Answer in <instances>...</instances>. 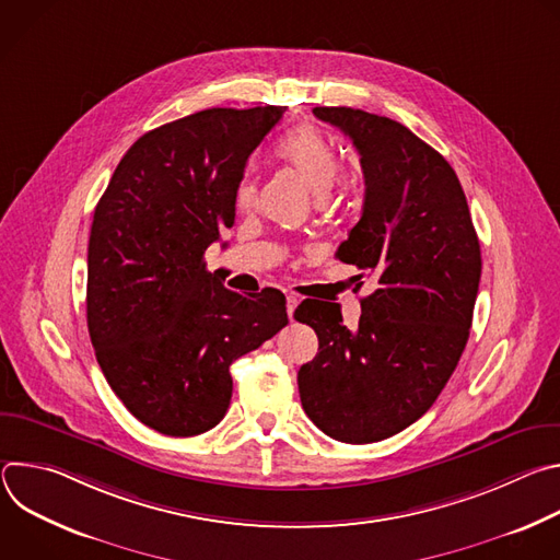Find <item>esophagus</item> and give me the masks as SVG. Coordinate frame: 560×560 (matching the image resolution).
Segmentation results:
<instances>
[{
  "label": "esophagus",
  "mask_w": 560,
  "mask_h": 560,
  "mask_svg": "<svg viewBox=\"0 0 560 560\" xmlns=\"http://www.w3.org/2000/svg\"><path fill=\"white\" fill-rule=\"evenodd\" d=\"M296 305H299V299L292 296V294H288V296H285V310H288L290 322H292V314H294V307H296Z\"/></svg>",
  "instance_id": "obj_1"
}]
</instances>
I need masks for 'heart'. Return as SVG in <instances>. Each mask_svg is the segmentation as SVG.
I'll return each instance as SVG.
<instances>
[{"label": "heart", "mask_w": 560, "mask_h": 560, "mask_svg": "<svg viewBox=\"0 0 560 560\" xmlns=\"http://www.w3.org/2000/svg\"><path fill=\"white\" fill-rule=\"evenodd\" d=\"M275 154L316 197H326L339 179L341 159L335 143L312 126H299L283 135ZM257 199V184L244 179L236 190V206L250 210Z\"/></svg>", "instance_id": "1"}]
</instances>
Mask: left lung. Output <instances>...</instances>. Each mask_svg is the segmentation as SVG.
Returning <instances> with one entry per match:
<instances>
[{
	"instance_id": "left-lung-1",
	"label": "left lung",
	"mask_w": 560,
	"mask_h": 560,
	"mask_svg": "<svg viewBox=\"0 0 560 560\" xmlns=\"http://www.w3.org/2000/svg\"><path fill=\"white\" fill-rule=\"evenodd\" d=\"M312 113L361 154L363 212L337 259L378 288L361 299L357 330L335 303L294 310L318 337L296 376L301 406L328 436L374 443L419 421L452 376L469 337L481 246L456 173L410 128L346 106Z\"/></svg>"
}]
</instances>
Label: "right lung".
Listing matches in <instances>:
<instances>
[{
  "instance_id": "right-lung-1",
  "label": "right lung",
  "mask_w": 560,
  "mask_h": 560,
  "mask_svg": "<svg viewBox=\"0 0 560 560\" xmlns=\"http://www.w3.org/2000/svg\"><path fill=\"white\" fill-rule=\"evenodd\" d=\"M283 113L208 108L145 132L95 208L86 318L97 363L128 412L166 436L214 428L232 361L288 324L279 290L244 296L203 264L234 223L248 156Z\"/></svg>"
}]
</instances>
